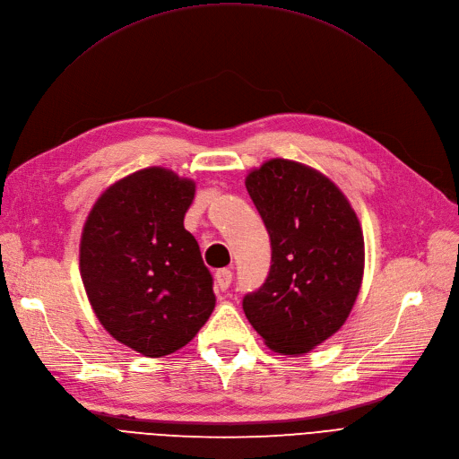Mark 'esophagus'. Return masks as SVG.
<instances>
[{"label":"esophagus","instance_id":"34e87169","mask_svg":"<svg viewBox=\"0 0 459 459\" xmlns=\"http://www.w3.org/2000/svg\"><path fill=\"white\" fill-rule=\"evenodd\" d=\"M231 271L230 269H221V271H216V274H214V281H216V288L221 290V291H226L228 288H230V283H231Z\"/></svg>","mask_w":459,"mask_h":459}]
</instances>
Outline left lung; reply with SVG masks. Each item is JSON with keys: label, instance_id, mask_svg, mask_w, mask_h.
I'll return each mask as SVG.
<instances>
[{"label": "left lung", "instance_id": "left-lung-1", "mask_svg": "<svg viewBox=\"0 0 459 459\" xmlns=\"http://www.w3.org/2000/svg\"><path fill=\"white\" fill-rule=\"evenodd\" d=\"M271 237V271L243 299L265 345L304 355L342 329L364 274L362 228L343 192L321 171L271 159L247 176Z\"/></svg>", "mask_w": 459, "mask_h": 459}]
</instances>
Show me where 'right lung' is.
<instances>
[{
  "label": "right lung",
  "mask_w": 459,
  "mask_h": 459,
  "mask_svg": "<svg viewBox=\"0 0 459 459\" xmlns=\"http://www.w3.org/2000/svg\"><path fill=\"white\" fill-rule=\"evenodd\" d=\"M195 183L145 168L108 186L83 224L80 274L100 325L143 357L186 345L214 310L212 276L185 214Z\"/></svg>",
  "instance_id": "add662e5"
}]
</instances>
